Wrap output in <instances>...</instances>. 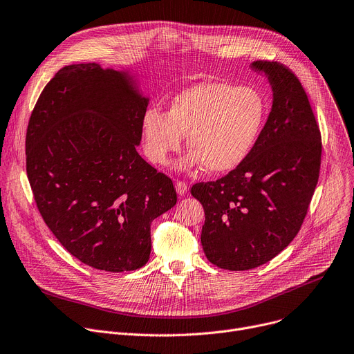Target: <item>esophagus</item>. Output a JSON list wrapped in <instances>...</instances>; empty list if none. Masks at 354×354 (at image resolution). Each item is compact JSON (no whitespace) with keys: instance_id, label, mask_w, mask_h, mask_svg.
Listing matches in <instances>:
<instances>
[{"instance_id":"34e87169","label":"esophagus","mask_w":354,"mask_h":354,"mask_svg":"<svg viewBox=\"0 0 354 354\" xmlns=\"http://www.w3.org/2000/svg\"><path fill=\"white\" fill-rule=\"evenodd\" d=\"M187 189H188V187H187L185 183L177 181V184H176V192H177L178 196H184V194L187 193Z\"/></svg>"}]
</instances>
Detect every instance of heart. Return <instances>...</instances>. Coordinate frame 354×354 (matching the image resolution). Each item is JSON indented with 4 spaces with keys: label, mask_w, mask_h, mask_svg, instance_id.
I'll return each mask as SVG.
<instances>
[{
    "label": "heart",
    "mask_w": 354,
    "mask_h": 354,
    "mask_svg": "<svg viewBox=\"0 0 354 354\" xmlns=\"http://www.w3.org/2000/svg\"><path fill=\"white\" fill-rule=\"evenodd\" d=\"M266 118L259 91L227 82H201L177 93L167 115L149 109L142 118L143 149L154 165H166L184 136L192 149L180 161L183 170L201 167L225 174L252 153Z\"/></svg>",
    "instance_id": "1"
}]
</instances>
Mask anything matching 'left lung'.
Instances as JSON below:
<instances>
[{
    "mask_svg": "<svg viewBox=\"0 0 354 354\" xmlns=\"http://www.w3.org/2000/svg\"><path fill=\"white\" fill-rule=\"evenodd\" d=\"M272 89V107L257 146L225 177L198 183L207 259L248 270L282 252L301 230L320 170V131L299 79L278 62H254Z\"/></svg>",
    "mask_w": 354,
    "mask_h": 354,
    "instance_id": "obj_1",
    "label": "left lung"
}]
</instances>
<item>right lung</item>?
Here are the masks:
<instances>
[{"instance_id":"right-lung-1","label":"right lung","mask_w":354,"mask_h":354,"mask_svg":"<svg viewBox=\"0 0 354 354\" xmlns=\"http://www.w3.org/2000/svg\"><path fill=\"white\" fill-rule=\"evenodd\" d=\"M149 96L138 73L96 62L62 68L26 130V174L61 245L95 269H139L150 225L173 208V181L138 153Z\"/></svg>"}]
</instances>
